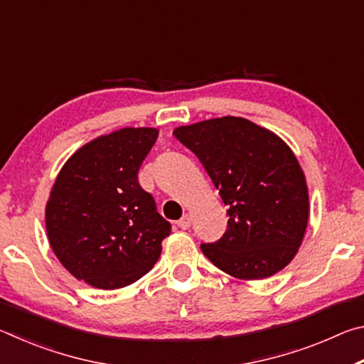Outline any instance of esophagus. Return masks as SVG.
Masks as SVG:
<instances>
[{"instance_id":"34e87169","label":"esophagus","mask_w":364,"mask_h":364,"mask_svg":"<svg viewBox=\"0 0 364 364\" xmlns=\"http://www.w3.org/2000/svg\"><path fill=\"white\" fill-rule=\"evenodd\" d=\"M178 226L181 228V230H189L191 228V217L189 215H184V217L178 221Z\"/></svg>"}]
</instances>
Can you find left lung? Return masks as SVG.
<instances>
[{"label":"left lung","mask_w":364,"mask_h":364,"mask_svg":"<svg viewBox=\"0 0 364 364\" xmlns=\"http://www.w3.org/2000/svg\"><path fill=\"white\" fill-rule=\"evenodd\" d=\"M175 138L204 165L228 205V230L200 250L232 278L281 271L299 252L310 217L306 180L278 134L242 117L178 127Z\"/></svg>","instance_id":"1"}]
</instances>
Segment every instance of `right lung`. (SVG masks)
I'll use <instances>...</instances> for the list:
<instances>
[{
    "instance_id": "obj_1",
    "label": "right lung",
    "mask_w": 364,
    "mask_h": 364,
    "mask_svg": "<svg viewBox=\"0 0 364 364\" xmlns=\"http://www.w3.org/2000/svg\"><path fill=\"white\" fill-rule=\"evenodd\" d=\"M156 128H120L72 154L46 204V232L58 260L96 289H120L151 271L170 234L138 170Z\"/></svg>"
}]
</instances>
